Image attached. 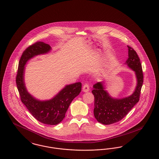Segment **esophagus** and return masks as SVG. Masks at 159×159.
<instances>
[{
  "mask_svg": "<svg viewBox=\"0 0 159 159\" xmlns=\"http://www.w3.org/2000/svg\"><path fill=\"white\" fill-rule=\"evenodd\" d=\"M82 90H83V91L84 92V93H87V92H88L89 91V85L88 84H84V86H83V88H82Z\"/></svg>",
  "mask_w": 159,
  "mask_h": 159,
  "instance_id": "esophagus-1",
  "label": "esophagus"
}]
</instances>
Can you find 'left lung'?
Listing matches in <instances>:
<instances>
[{
  "instance_id": "left-lung-1",
  "label": "left lung",
  "mask_w": 159,
  "mask_h": 159,
  "mask_svg": "<svg viewBox=\"0 0 159 159\" xmlns=\"http://www.w3.org/2000/svg\"><path fill=\"white\" fill-rule=\"evenodd\" d=\"M127 47L129 58L126 64L135 72L138 81L134 92L128 97L116 99L111 97L104 90L102 82L93 84L92 93L94 96V116L98 121L104 125L121 121L139 100L143 82L142 65L136 51L129 46Z\"/></svg>"
}]
</instances>
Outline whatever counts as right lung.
I'll use <instances>...</instances> for the list:
<instances>
[{
  "label": "right lung",
  "instance_id": "obj_1",
  "mask_svg": "<svg viewBox=\"0 0 159 159\" xmlns=\"http://www.w3.org/2000/svg\"><path fill=\"white\" fill-rule=\"evenodd\" d=\"M51 49L44 42L37 41L29 46L19 61L16 84L21 101L38 121L48 125H56L62 121L68 108L75 97L81 92L80 82L66 85L56 96L47 101H39L28 93L24 83V69L27 61L34 56L46 53Z\"/></svg>",
  "mask_w": 159,
  "mask_h": 159
}]
</instances>
